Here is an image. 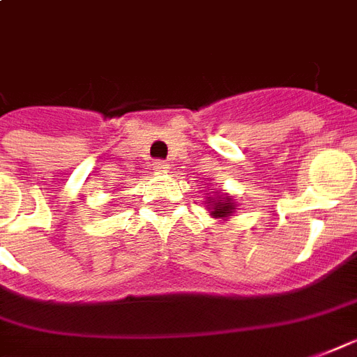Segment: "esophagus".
I'll list each match as a JSON object with an SVG mask.
<instances>
[{
	"mask_svg": "<svg viewBox=\"0 0 357 357\" xmlns=\"http://www.w3.org/2000/svg\"><path fill=\"white\" fill-rule=\"evenodd\" d=\"M153 167H155V171H160V173H165L169 169V163H165V161H155Z\"/></svg>",
	"mask_w": 357,
	"mask_h": 357,
	"instance_id": "34e87169",
	"label": "esophagus"
}]
</instances>
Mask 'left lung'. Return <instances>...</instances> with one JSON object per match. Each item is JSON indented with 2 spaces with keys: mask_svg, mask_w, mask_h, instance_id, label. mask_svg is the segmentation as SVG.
Segmentation results:
<instances>
[{
  "mask_svg": "<svg viewBox=\"0 0 357 357\" xmlns=\"http://www.w3.org/2000/svg\"><path fill=\"white\" fill-rule=\"evenodd\" d=\"M205 204H207V211H209L211 217L217 218V220H228L238 209V204L234 202V196L226 194L225 190L220 188H217L211 196L205 197Z\"/></svg>",
  "mask_w": 357,
  "mask_h": 357,
  "instance_id": "1",
  "label": "left lung"
}]
</instances>
